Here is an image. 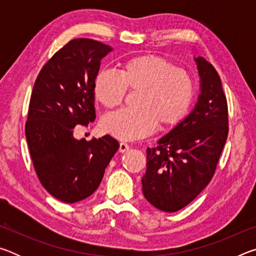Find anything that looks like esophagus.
Listing matches in <instances>:
<instances>
[{"instance_id": "34e87169", "label": "esophagus", "mask_w": 256, "mask_h": 256, "mask_svg": "<svg viewBox=\"0 0 256 256\" xmlns=\"http://www.w3.org/2000/svg\"><path fill=\"white\" fill-rule=\"evenodd\" d=\"M130 149V146L128 144H125V142H120V148H118V151L120 152H125V151H128Z\"/></svg>"}]
</instances>
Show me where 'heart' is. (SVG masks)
Wrapping results in <instances>:
<instances>
[{
  "label": "heart",
  "instance_id": "1",
  "mask_svg": "<svg viewBox=\"0 0 256 256\" xmlns=\"http://www.w3.org/2000/svg\"><path fill=\"white\" fill-rule=\"evenodd\" d=\"M126 89L136 90V107L110 112L102 120V131L120 141L146 136L156 124L160 128L175 126L188 115L196 94L188 71L156 55L130 58L118 73L102 68L94 78V96L105 108L120 105Z\"/></svg>",
  "mask_w": 256,
  "mask_h": 256
}]
</instances>
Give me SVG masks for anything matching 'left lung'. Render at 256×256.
Returning a JSON list of instances; mask_svg holds the SVG:
<instances>
[{
    "label": "left lung",
    "instance_id": "obj_1",
    "mask_svg": "<svg viewBox=\"0 0 256 256\" xmlns=\"http://www.w3.org/2000/svg\"><path fill=\"white\" fill-rule=\"evenodd\" d=\"M200 94L192 112L157 146L146 149L142 192L164 212L183 209L209 184L228 136V107L216 68L201 56L194 58Z\"/></svg>",
    "mask_w": 256,
    "mask_h": 256
}]
</instances>
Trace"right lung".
<instances>
[{
  "label": "right lung",
  "instance_id": "add662e5",
  "mask_svg": "<svg viewBox=\"0 0 256 256\" xmlns=\"http://www.w3.org/2000/svg\"><path fill=\"white\" fill-rule=\"evenodd\" d=\"M112 50L100 42L73 40L42 66L34 84L26 123L30 156L42 186L66 203L92 196L118 150L110 136H73L76 126L96 118L92 81Z\"/></svg>",
  "mask_w": 256,
  "mask_h": 256
}]
</instances>
